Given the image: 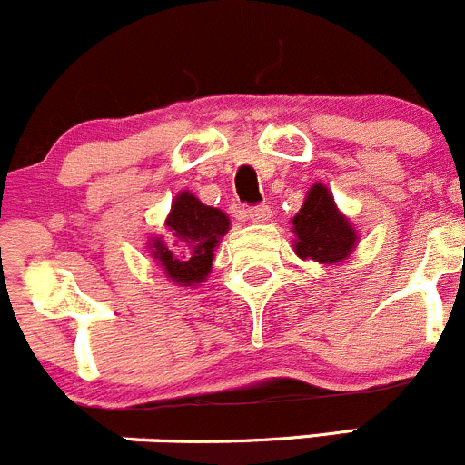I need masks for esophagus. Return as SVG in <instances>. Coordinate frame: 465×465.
I'll return each mask as SVG.
<instances>
[{
    "mask_svg": "<svg viewBox=\"0 0 465 465\" xmlns=\"http://www.w3.org/2000/svg\"><path fill=\"white\" fill-rule=\"evenodd\" d=\"M249 219L251 221H258V223H264V221L272 219V207H269V205L251 207V210H249Z\"/></svg>",
    "mask_w": 465,
    "mask_h": 465,
    "instance_id": "obj_1",
    "label": "esophagus"
}]
</instances>
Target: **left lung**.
<instances>
[{
    "instance_id": "1",
    "label": "left lung",
    "mask_w": 465,
    "mask_h": 465,
    "mask_svg": "<svg viewBox=\"0 0 465 465\" xmlns=\"http://www.w3.org/2000/svg\"><path fill=\"white\" fill-rule=\"evenodd\" d=\"M294 253L317 264H340L358 246V232L351 221L335 205L333 193L324 183H315L303 198L302 210L292 219Z\"/></svg>"
}]
</instances>
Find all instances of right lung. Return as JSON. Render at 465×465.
Segmentation results:
<instances>
[{"label":"right lung","instance_id":"obj_1","mask_svg":"<svg viewBox=\"0 0 465 465\" xmlns=\"http://www.w3.org/2000/svg\"><path fill=\"white\" fill-rule=\"evenodd\" d=\"M163 225L173 237V244L162 235H153L148 240L150 258L175 285L198 287L205 282L212 272L216 246L221 237L228 235L230 216L183 189L171 203Z\"/></svg>","mask_w":465,"mask_h":465}]
</instances>
